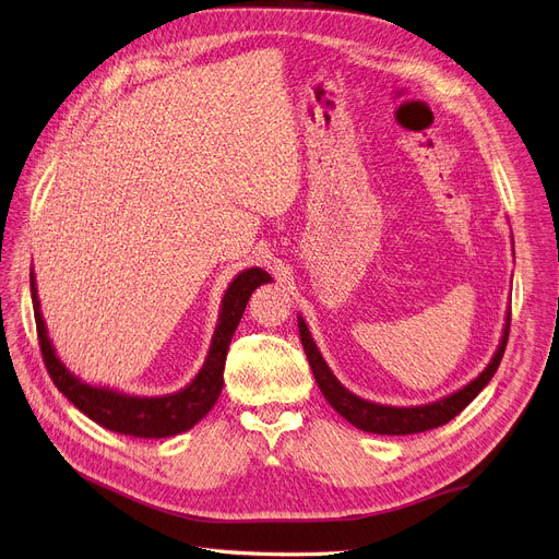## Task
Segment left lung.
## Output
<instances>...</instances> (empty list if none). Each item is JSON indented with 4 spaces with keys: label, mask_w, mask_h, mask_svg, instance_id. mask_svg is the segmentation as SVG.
<instances>
[{
    "label": "left lung",
    "mask_w": 559,
    "mask_h": 559,
    "mask_svg": "<svg viewBox=\"0 0 559 559\" xmlns=\"http://www.w3.org/2000/svg\"><path fill=\"white\" fill-rule=\"evenodd\" d=\"M509 324H511V306L507 308L500 345H498V349H495V355L488 361V366L477 378L469 380L459 391H453V394H449L444 399H438V401L426 403V405L399 407V405H382V403L366 401V399L353 394L349 389H345L341 384V380L334 376V370L329 368V364L320 355V349H318L311 332H308L306 320L301 316H297L304 353H306L308 364H311V370H313L316 382L322 391V396L345 421L357 426L359 430L376 432V436H412V432H424V430L438 428V426L451 421L459 415V412H463L474 399L479 396V391L492 380L495 370H498L502 355H504V347H507V338H509Z\"/></svg>",
    "instance_id": "8db88e82"
}]
</instances>
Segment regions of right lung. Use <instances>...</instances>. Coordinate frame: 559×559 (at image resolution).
Instances as JSON below:
<instances>
[{"instance_id":"1","label":"right lung","mask_w":559,"mask_h":559,"mask_svg":"<svg viewBox=\"0 0 559 559\" xmlns=\"http://www.w3.org/2000/svg\"><path fill=\"white\" fill-rule=\"evenodd\" d=\"M262 283H272V276L260 266H251L239 272L230 281V285H227V290L221 299L218 322L214 329L210 353H206L202 368L189 384L181 386L179 391H173V394L138 396L129 394V391H119L115 386L85 382L57 357V349L48 336L44 313H40L36 274L34 269L29 272L38 343L55 386L82 412V415H87L98 426L121 432V436L147 440L179 436V432L193 428L206 412L214 407L223 389L227 347H230L233 334L246 311L248 299H251L255 287H260Z\"/></svg>"}]
</instances>
